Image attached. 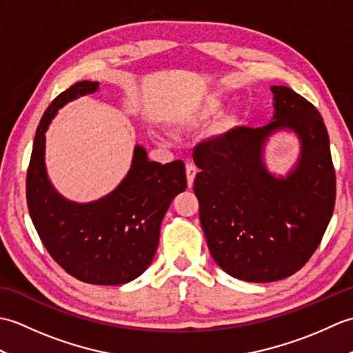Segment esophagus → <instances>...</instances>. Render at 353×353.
I'll return each instance as SVG.
<instances>
[{
    "mask_svg": "<svg viewBox=\"0 0 353 353\" xmlns=\"http://www.w3.org/2000/svg\"><path fill=\"white\" fill-rule=\"evenodd\" d=\"M197 168L192 162H186V179H188V186H192L194 179H196Z\"/></svg>",
    "mask_w": 353,
    "mask_h": 353,
    "instance_id": "1",
    "label": "esophagus"
}]
</instances>
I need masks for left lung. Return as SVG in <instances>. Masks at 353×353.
<instances>
[{
    "mask_svg": "<svg viewBox=\"0 0 353 353\" xmlns=\"http://www.w3.org/2000/svg\"><path fill=\"white\" fill-rule=\"evenodd\" d=\"M274 115L201 142L194 162L200 223L214 261L245 282L281 281L316 252L335 205V170L323 118L287 86H272ZM291 130L301 141L296 168L276 178L261 161L265 141Z\"/></svg>",
    "mask_w": 353,
    "mask_h": 353,
    "instance_id": "1",
    "label": "left lung"
}]
</instances>
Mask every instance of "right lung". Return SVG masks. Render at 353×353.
<instances>
[{
	"instance_id": "right-lung-1",
	"label": "right lung",
	"mask_w": 353,
	"mask_h": 353,
	"mask_svg": "<svg viewBox=\"0 0 353 353\" xmlns=\"http://www.w3.org/2000/svg\"><path fill=\"white\" fill-rule=\"evenodd\" d=\"M97 89L99 81H79L45 110L27 171V205L45 249L66 273L86 283L123 285L152 264L163 215L186 190L185 163L152 162L144 147L137 145L117 190L91 203L62 197L45 170V132L59 109Z\"/></svg>"
}]
</instances>
